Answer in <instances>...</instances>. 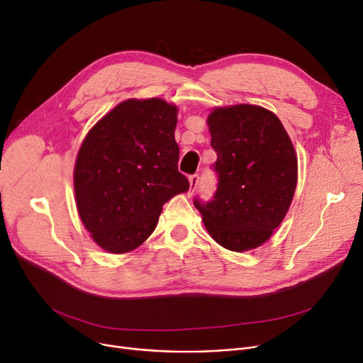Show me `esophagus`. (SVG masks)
I'll list each match as a JSON object with an SVG mask.
<instances>
[{"label":"esophagus","instance_id":"1","mask_svg":"<svg viewBox=\"0 0 363 363\" xmlns=\"http://www.w3.org/2000/svg\"><path fill=\"white\" fill-rule=\"evenodd\" d=\"M199 179H200V178H199L197 173H196V175H191V177H190V190H191V191H194L196 188H197Z\"/></svg>","mask_w":363,"mask_h":363}]
</instances>
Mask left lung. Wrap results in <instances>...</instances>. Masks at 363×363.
I'll return each instance as SVG.
<instances>
[{
    "mask_svg": "<svg viewBox=\"0 0 363 363\" xmlns=\"http://www.w3.org/2000/svg\"><path fill=\"white\" fill-rule=\"evenodd\" d=\"M218 188L194 200L211 238L234 252L269 240L285 218L298 178V160L283 124L257 105L215 108L208 117Z\"/></svg>",
    "mask_w": 363,
    "mask_h": 363,
    "instance_id": "left-lung-1",
    "label": "left lung"
}]
</instances>
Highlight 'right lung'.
Instances as JSON below:
<instances>
[{
  "label": "right lung",
  "mask_w": 363,
  "mask_h": 363,
  "mask_svg": "<svg viewBox=\"0 0 363 363\" xmlns=\"http://www.w3.org/2000/svg\"><path fill=\"white\" fill-rule=\"evenodd\" d=\"M178 108L163 99H129L93 125L77 154L78 215L93 240L125 254L154 231L163 204L190 182L178 170Z\"/></svg>",
  "instance_id": "add662e5"
}]
</instances>
